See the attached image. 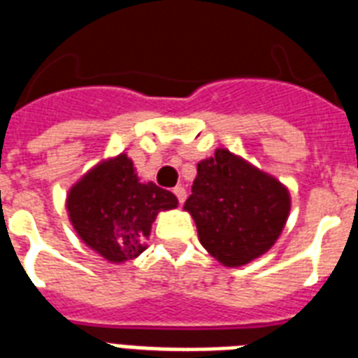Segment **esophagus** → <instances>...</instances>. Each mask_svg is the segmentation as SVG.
Wrapping results in <instances>:
<instances>
[{"label":"esophagus","instance_id":"esophagus-1","mask_svg":"<svg viewBox=\"0 0 358 358\" xmlns=\"http://www.w3.org/2000/svg\"><path fill=\"white\" fill-rule=\"evenodd\" d=\"M173 193L176 194V199H178L180 204H184V202H185V196H187V193H185V189L182 187V185H176V187L173 189Z\"/></svg>","mask_w":358,"mask_h":358}]
</instances>
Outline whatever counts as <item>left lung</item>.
I'll return each mask as SVG.
<instances>
[{
	"label": "left lung",
	"instance_id": "1",
	"mask_svg": "<svg viewBox=\"0 0 358 358\" xmlns=\"http://www.w3.org/2000/svg\"><path fill=\"white\" fill-rule=\"evenodd\" d=\"M184 209L208 254L237 268L266 254L280 239L290 213V191L239 154L217 149L196 165Z\"/></svg>",
	"mask_w": 358,
	"mask_h": 358
}]
</instances>
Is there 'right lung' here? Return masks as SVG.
Returning a JSON list of instances; mask_svg holds the SVG:
<instances>
[{"label": "right lung", "mask_w": 358, "mask_h": 358, "mask_svg": "<svg viewBox=\"0 0 358 358\" xmlns=\"http://www.w3.org/2000/svg\"><path fill=\"white\" fill-rule=\"evenodd\" d=\"M174 208L178 199L152 182H141L124 152L101 159L66 196L69 222L80 241L115 264L143 254L158 213Z\"/></svg>", "instance_id": "1"}]
</instances>
